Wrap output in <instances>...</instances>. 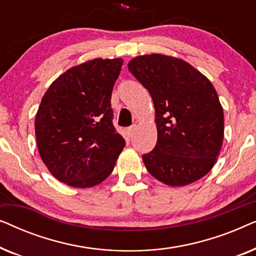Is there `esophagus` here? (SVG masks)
<instances>
[{"instance_id": "esophagus-1", "label": "esophagus", "mask_w": 256, "mask_h": 256, "mask_svg": "<svg viewBox=\"0 0 256 256\" xmlns=\"http://www.w3.org/2000/svg\"><path fill=\"white\" fill-rule=\"evenodd\" d=\"M134 132H135V126H132V127L126 129V134H127L128 138H132V134H134Z\"/></svg>"}]
</instances>
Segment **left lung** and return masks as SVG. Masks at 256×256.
Instances as JSON below:
<instances>
[{
	"instance_id": "left-lung-1",
	"label": "left lung",
	"mask_w": 256,
	"mask_h": 256,
	"mask_svg": "<svg viewBox=\"0 0 256 256\" xmlns=\"http://www.w3.org/2000/svg\"><path fill=\"white\" fill-rule=\"evenodd\" d=\"M128 70L148 90L155 106L157 142L142 156L150 174L171 186L204 177L222 150L224 112L211 82L182 59L146 54Z\"/></svg>"
}]
</instances>
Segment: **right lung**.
Instances as JSON below:
<instances>
[{
  "mask_svg": "<svg viewBox=\"0 0 256 256\" xmlns=\"http://www.w3.org/2000/svg\"><path fill=\"white\" fill-rule=\"evenodd\" d=\"M124 60L93 59L59 76L34 120L38 152L54 176L73 188L106 180L126 141L113 126L112 90Z\"/></svg>",
  "mask_w": 256,
  "mask_h": 256,
  "instance_id": "1",
  "label": "right lung"
}]
</instances>
